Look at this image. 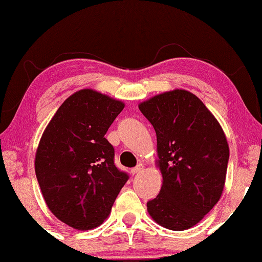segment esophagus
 Wrapping results in <instances>:
<instances>
[{
  "mask_svg": "<svg viewBox=\"0 0 262 262\" xmlns=\"http://www.w3.org/2000/svg\"><path fill=\"white\" fill-rule=\"evenodd\" d=\"M141 170H143V165H141V163H139L138 166L134 167V168L132 169V174H138Z\"/></svg>",
  "mask_w": 262,
  "mask_h": 262,
  "instance_id": "34e87169",
  "label": "esophagus"
}]
</instances>
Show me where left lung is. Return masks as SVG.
<instances>
[{
  "label": "left lung",
  "instance_id": "1",
  "mask_svg": "<svg viewBox=\"0 0 262 262\" xmlns=\"http://www.w3.org/2000/svg\"><path fill=\"white\" fill-rule=\"evenodd\" d=\"M153 124L162 187L147 202L153 220L171 231L200 222L220 200L229 159L220 123L194 94L175 89L139 104Z\"/></svg>",
  "mask_w": 262,
  "mask_h": 262
}]
</instances>
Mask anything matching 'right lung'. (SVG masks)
Returning <instances> with one entry per match:
<instances>
[{
	"mask_svg": "<svg viewBox=\"0 0 262 262\" xmlns=\"http://www.w3.org/2000/svg\"><path fill=\"white\" fill-rule=\"evenodd\" d=\"M124 103L93 89L70 95L50 120L35 156L47 206L70 227L89 231L108 217L128 174L104 138Z\"/></svg>",
	"mask_w": 262,
	"mask_h": 262,
	"instance_id": "right-lung-1",
	"label": "right lung"
}]
</instances>
